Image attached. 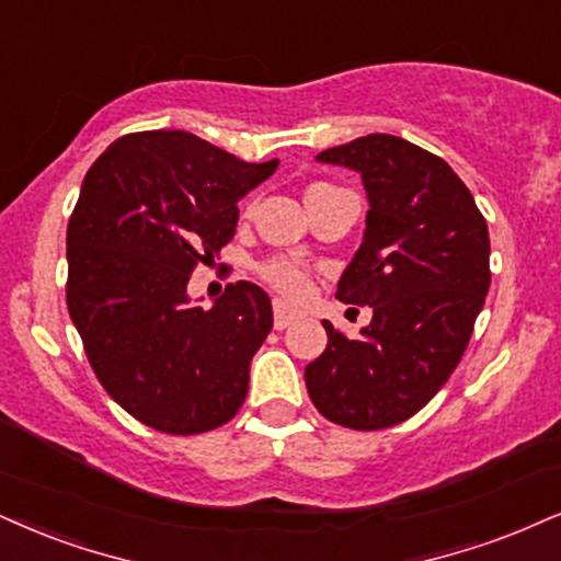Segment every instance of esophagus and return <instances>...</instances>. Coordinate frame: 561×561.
<instances>
[{
    "mask_svg": "<svg viewBox=\"0 0 561 561\" xmlns=\"http://www.w3.org/2000/svg\"><path fill=\"white\" fill-rule=\"evenodd\" d=\"M273 312H275V320H273L275 330H286L288 324L296 322V312H291L283 301H273Z\"/></svg>",
    "mask_w": 561,
    "mask_h": 561,
    "instance_id": "34e87169",
    "label": "esophagus"
}]
</instances>
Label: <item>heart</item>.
<instances>
[{
    "mask_svg": "<svg viewBox=\"0 0 561 561\" xmlns=\"http://www.w3.org/2000/svg\"><path fill=\"white\" fill-rule=\"evenodd\" d=\"M330 190H337V186L324 184V182L309 184L307 192H304V203H312L314 197H320ZM257 273L275 294L283 296V299H288V301L299 299V296H304V291H307V286H309L307 267H301L299 262H294V260H283V257L265 260L257 267Z\"/></svg>",
    "mask_w": 561,
    "mask_h": 561,
    "instance_id": "obj_1",
    "label": "heart"
}]
</instances>
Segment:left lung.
<instances>
[{"mask_svg":"<svg viewBox=\"0 0 561 561\" xmlns=\"http://www.w3.org/2000/svg\"><path fill=\"white\" fill-rule=\"evenodd\" d=\"M317 161L362 174L366 231L335 296L371 307V322L351 341L324 320L328 348L304 379L324 419L375 432L419 413L460 364L492 283L489 228L460 176L403 137L366 135Z\"/></svg>","mask_w":561,"mask_h":561,"instance_id":"1","label":"left lung"}]
</instances>
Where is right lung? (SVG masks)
I'll use <instances>...</instances> for the list:
<instances>
[{"label": "right lung", "instance_id": "right-lung-1", "mask_svg": "<svg viewBox=\"0 0 561 561\" xmlns=\"http://www.w3.org/2000/svg\"><path fill=\"white\" fill-rule=\"evenodd\" d=\"M278 169L182 129L124 135L90 165L67 226V309L103 390L163 434L237 416L273 307L228 283L210 309L186 283L233 239L237 203Z\"/></svg>", "mask_w": 561, "mask_h": 561}]
</instances>
